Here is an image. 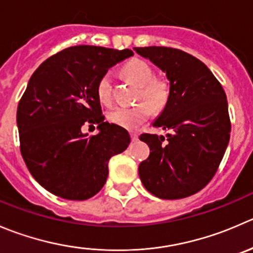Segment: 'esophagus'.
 Segmentation results:
<instances>
[{"label": "esophagus", "instance_id": "esophagus-1", "mask_svg": "<svg viewBox=\"0 0 253 253\" xmlns=\"http://www.w3.org/2000/svg\"><path fill=\"white\" fill-rule=\"evenodd\" d=\"M131 139L132 142H136L137 139H138V134L134 133V132H131Z\"/></svg>", "mask_w": 253, "mask_h": 253}]
</instances>
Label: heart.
I'll return each instance as SVG.
<instances>
[{
	"instance_id": "1",
	"label": "heart",
	"mask_w": 253,
	"mask_h": 253,
	"mask_svg": "<svg viewBox=\"0 0 253 253\" xmlns=\"http://www.w3.org/2000/svg\"><path fill=\"white\" fill-rule=\"evenodd\" d=\"M124 74L129 82L139 86L138 100H146L132 107H115L107 114L111 124L126 129H136L147 121L152 109L159 111L167 105L170 94L169 84L163 79L154 78L152 68L141 59H133L124 67ZM96 94L100 101L110 105L112 101V78L110 73L100 78L96 86Z\"/></svg>"
}]
</instances>
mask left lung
<instances>
[{
	"label": "left lung",
	"mask_w": 253,
	"mask_h": 253,
	"mask_svg": "<svg viewBox=\"0 0 253 253\" xmlns=\"http://www.w3.org/2000/svg\"><path fill=\"white\" fill-rule=\"evenodd\" d=\"M166 73L170 94L154 127L167 136L143 133L149 147L138 174L144 188L161 199H181L212 179L230 141L226 94L209 68L195 56L168 46L134 48Z\"/></svg>",
	"instance_id": "1"
}]
</instances>
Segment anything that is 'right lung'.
I'll return each mask as SVG.
<instances>
[{"label":"right lung","mask_w":253,"mask_h":253,"mask_svg":"<svg viewBox=\"0 0 253 253\" xmlns=\"http://www.w3.org/2000/svg\"><path fill=\"white\" fill-rule=\"evenodd\" d=\"M132 55L129 49L70 46L43 61L29 79L17 107L21 153L51 194L94 197L106 183L110 158L128 147V132L104 121L96 86L110 68ZM84 124H97L100 132L87 136Z\"/></svg>","instance_id":"obj_1"}]
</instances>
